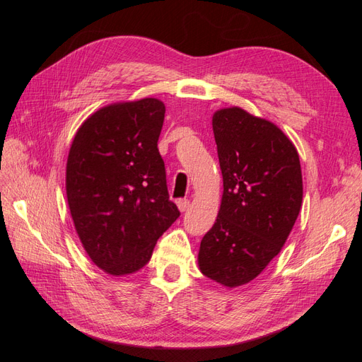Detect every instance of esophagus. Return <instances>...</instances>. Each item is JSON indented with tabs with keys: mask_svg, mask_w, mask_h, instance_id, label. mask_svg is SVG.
<instances>
[{
	"mask_svg": "<svg viewBox=\"0 0 362 362\" xmlns=\"http://www.w3.org/2000/svg\"><path fill=\"white\" fill-rule=\"evenodd\" d=\"M189 199H180L178 202H177V205H178V210L181 211V213H184L185 210H187V208H189Z\"/></svg>",
	"mask_w": 362,
	"mask_h": 362,
	"instance_id": "esophagus-1",
	"label": "esophagus"
}]
</instances>
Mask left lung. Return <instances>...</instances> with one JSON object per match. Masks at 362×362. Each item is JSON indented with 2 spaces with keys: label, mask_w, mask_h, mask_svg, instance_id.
Masks as SVG:
<instances>
[{
  "label": "left lung",
  "mask_w": 362,
  "mask_h": 362,
  "mask_svg": "<svg viewBox=\"0 0 362 362\" xmlns=\"http://www.w3.org/2000/svg\"><path fill=\"white\" fill-rule=\"evenodd\" d=\"M213 133L223 193L198 266L206 278L235 288L255 279L286 245L302 206V170L284 131L242 107L214 112Z\"/></svg>",
  "instance_id": "left-lung-1"
}]
</instances>
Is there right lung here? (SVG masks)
Wrapping results in <instances>:
<instances>
[{
    "label": "right lung",
    "mask_w": 362,
    "mask_h": 362,
    "mask_svg": "<svg viewBox=\"0 0 362 362\" xmlns=\"http://www.w3.org/2000/svg\"><path fill=\"white\" fill-rule=\"evenodd\" d=\"M164 113L157 98L108 104L87 117L72 140L69 211L86 254L110 276L144 267L180 216L157 148Z\"/></svg>",
    "instance_id": "right-lung-1"
}]
</instances>
